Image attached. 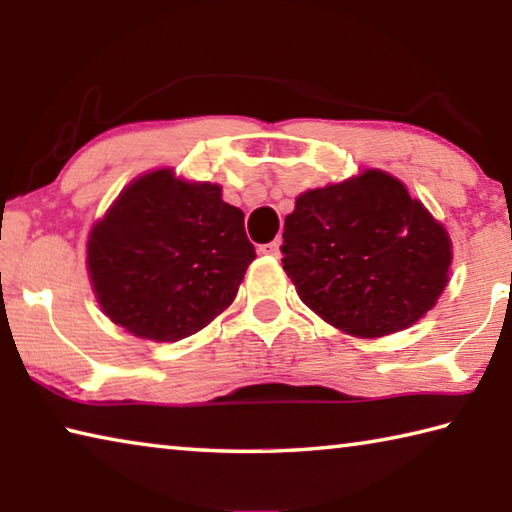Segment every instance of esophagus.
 I'll return each instance as SVG.
<instances>
[{
	"instance_id": "1",
	"label": "esophagus",
	"mask_w": 512,
	"mask_h": 512,
	"mask_svg": "<svg viewBox=\"0 0 512 512\" xmlns=\"http://www.w3.org/2000/svg\"><path fill=\"white\" fill-rule=\"evenodd\" d=\"M259 253H262V255H271V257H280V239L271 241V244L259 246Z\"/></svg>"
}]
</instances>
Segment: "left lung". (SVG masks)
Masks as SVG:
<instances>
[{"instance_id":"8db88e82","label":"left lung","mask_w":512,"mask_h":512,"mask_svg":"<svg viewBox=\"0 0 512 512\" xmlns=\"http://www.w3.org/2000/svg\"><path fill=\"white\" fill-rule=\"evenodd\" d=\"M282 239L300 300L359 339L415 325L449 282L445 225L381 169L300 194Z\"/></svg>"}]
</instances>
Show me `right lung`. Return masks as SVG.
Masks as SVG:
<instances>
[{
	"label": "right lung",
	"instance_id": "right-lung-1",
	"mask_svg": "<svg viewBox=\"0 0 512 512\" xmlns=\"http://www.w3.org/2000/svg\"><path fill=\"white\" fill-rule=\"evenodd\" d=\"M255 246L221 187L155 169L121 189L88 239L94 296L112 323L173 343L228 309Z\"/></svg>",
	"mask_w": 512,
	"mask_h": 512
}]
</instances>
